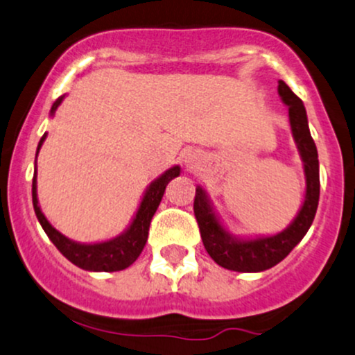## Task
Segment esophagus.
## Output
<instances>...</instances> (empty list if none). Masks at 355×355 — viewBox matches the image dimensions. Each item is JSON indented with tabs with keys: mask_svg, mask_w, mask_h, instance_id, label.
<instances>
[{
	"mask_svg": "<svg viewBox=\"0 0 355 355\" xmlns=\"http://www.w3.org/2000/svg\"><path fill=\"white\" fill-rule=\"evenodd\" d=\"M182 162H184L186 169H194V167H198L199 162H201V159H199L196 153H193V150H191V153L184 154V157H182Z\"/></svg>",
	"mask_w": 355,
	"mask_h": 355,
	"instance_id": "esophagus-1",
	"label": "esophagus"
}]
</instances>
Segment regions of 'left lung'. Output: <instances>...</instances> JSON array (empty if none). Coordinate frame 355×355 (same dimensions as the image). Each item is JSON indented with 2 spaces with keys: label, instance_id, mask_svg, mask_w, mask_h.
I'll list each match as a JSON object with an SVG mask.
<instances>
[{
  "label": "left lung",
  "instance_id": "8db88e82",
  "mask_svg": "<svg viewBox=\"0 0 355 355\" xmlns=\"http://www.w3.org/2000/svg\"><path fill=\"white\" fill-rule=\"evenodd\" d=\"M278 95L288 107V121L293 141L304 162L305 194L300 209L290 225L280 233L236 236L223 225L213 201L201 184L196 186L194 214L201 231L202 245L218 265L226 270L243 273H257L272 268L292 252L312 226L320 194L318 179V154L315 142L310 135L304 102L290 90L284 80L278 82Z\"/></svg>",
  "mask_w": 355,
  "mask_h": 355
}]
</instances>
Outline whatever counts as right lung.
<instances>
[{
    "mask_svg": "<svg viewBox=\"0 0 355 355\" xmlns=\"http://www.w3.org/2000/svg\"><path fill=\"white\" fill-rule=\"evenodd\" d=\"M65 95L58 97L53 102L50 109V117H53L60 103L63 102ZM46 135L40 139L37 147V157L40 149H42L43 142H45ZM181 174V167L173 166L164 171L161 176L154 179L149 186H147L144 194H142L141 202H139L137 211L134 213L132 220H130L127 228L122 231L117 236L109 238L103 241L95 243H80L67 238L65 234L60 233L57 228L51 226V223L46 220L43 214L42 208L38 202V193H37V161H35V174H33V188H31V196H33V208L35 214H37L40 225H42L43 231L46 236L50 238L51 243L58 248V252L70 260L71 263L77 265L78 268L87 270V272H121L130 266L139 258V254L144 250L147 234H149V225L153 220L154 213H156L161 199L164 196L166 186L169 184L171 179L178 178Z\"/></svg>",
    "mask_w": 355,
    "mask_h": 355,
    "instance_id": "right-lung-1",
    "label": "right lung"
}]
</instances>
